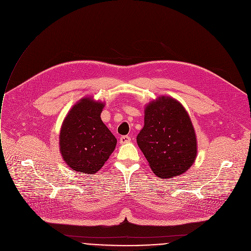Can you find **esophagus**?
I'll return each mask as SVG.
<instances>
[{
    "instance_id": "1",
    "label": "esophagus",
    "mask_w": 251,
    "mask_h": 251,
    "mask_svg": "<svg viewBox=\"0 0 251 251\" xmlns=\"http://www.w3.org/2000/svg\"><path fill=\"white\" fill-rule=\"evenodd\" d=\"M130 141V136L128 135H123L121 138H120V143L122 144H125V143H127Z\"/></svg>"
}]
</instances>
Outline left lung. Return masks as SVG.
<instances>
[{
    "label": "left lung",
    "instance_id": "obj_1",
    "mask_svg": "<svg viewBox=\"0 0 251 251\" xmlns=\"http://www.w3.org/2000/svg\"><path fill=\"white\" fill-rule=\"evenodd\" d=\"M137 144L150 168L160 178L187 171L195 161L197 140L191 120L176 100L161 97L145 109Z\"/></svg>",
    "mask_w": 251,
    "mask_h": 251
}]
</instances>
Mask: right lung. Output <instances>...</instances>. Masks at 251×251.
<instances>
[{
    "mask_svg": "<svg viewBox=\"0 0 251 251\" xmlns=\"http://www.w3.org/2000/svg\"><path fill=\"white\" fill-rule=\"evenodd\" d=\"M104 104L84 98L65 118L60 131V151L73 170L94 174L115 150L117 138L101 120Z\"/></svg>",
    "mask_w": 251,
    "mask_h": 251,
    "instance_id": "1",
    "label": "right lung"
}]
</instances>
